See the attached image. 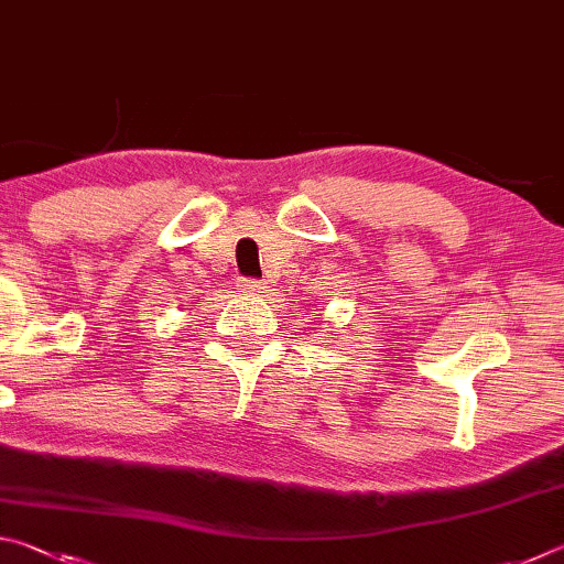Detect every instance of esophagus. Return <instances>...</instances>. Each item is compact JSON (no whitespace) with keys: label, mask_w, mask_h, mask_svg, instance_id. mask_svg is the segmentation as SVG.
I'll use <instances>...</instances> for the list:
<instances>
[{"label":"esophagus","mask_w":564,"mask_h":564,"mask_svg":"<svg viewBox=\"0 0 564 564\" xmlns=\"http://www.w3.org/2000/svg\"><path fill=\"white\" fill-rule=\"evenodd\" d=\"M241 289H243L246 293L261 295V293H265V283L259 281V279H243V281H241Z\"/></svg>","instance_id":"obj_1"}]
</instances>
